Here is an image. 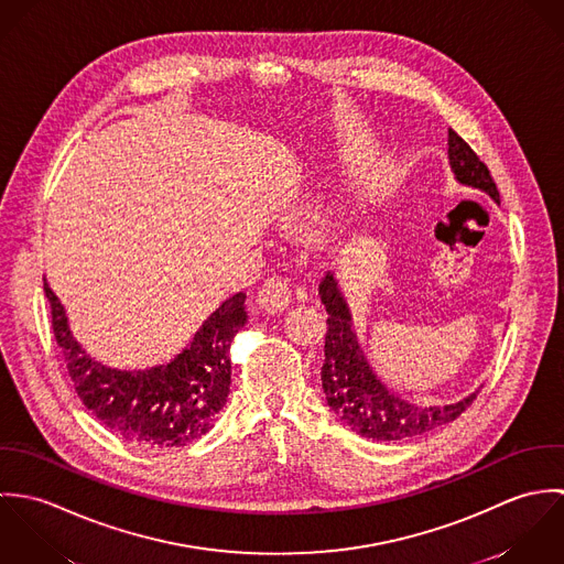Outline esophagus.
<instances>
[{
    "mask_svg": "<svg viewBox=\"0 0 564 564\" xmlns=\"http://www.w3.org/2000/svg\"><path fill=\"white\" fill-rule=\"evenodd\" d=\"M256 302L267 313H282L291 304V289L284 280L269 278L258 286Z\"/></svg>",
    "mask_w": 564,
    "mask_h": 564,
    "instance_id": "esophagus-1",
    "label": "esophagus"
}]
</instances>
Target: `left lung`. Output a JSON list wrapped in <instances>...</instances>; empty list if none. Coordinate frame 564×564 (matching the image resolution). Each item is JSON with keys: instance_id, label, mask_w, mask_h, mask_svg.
Returning <instances> with one entry per match:
<instances>
[{"instance_id": "8db88e82", "label": "left lung", "mask_w": 564, "mask_h": 564, "mask_svg": "<svg viewBox=\"0 0 564 564\" xmlns=\"http://www.w3.org/2000/svg\"><path fill=\"white\" fill-rule=\"evenodd\" d=\"M447 145L456 180L480 188L499 204V191L478 154L454 130H449ZM319 295L327 311L323 393L327 405L349 430L373 441H403L454 421L476 400V393H471L456 403L416 405L389 391L373 373L358 345L351 313L332 271L323 275Z\"/></svg>"}]
</instances>
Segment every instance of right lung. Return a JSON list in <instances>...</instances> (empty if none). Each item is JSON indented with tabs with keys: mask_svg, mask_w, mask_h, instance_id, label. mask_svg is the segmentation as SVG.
Masks as SVG:
<instances>
[{
	"mask_svg": "<svg viewBox=\"0 0 564 564\" xmlns=\"http://www.w3.org/2000/svg\"><path fill=\"white\" fill-rule=\"evenodd\" d=\"M43 289L76 393L110 432L137 447L169 452L202 438L215 425L232 384L230 343L247 323L245 293L226 300L202 323L191 345L166 365L121 371L82 349L47 280Z\"/></svg>",
	"mask_w": 564,
	"mask_h": 564,
	"instance_id": "1",
	"label": "right lung"
}]
</instances>
